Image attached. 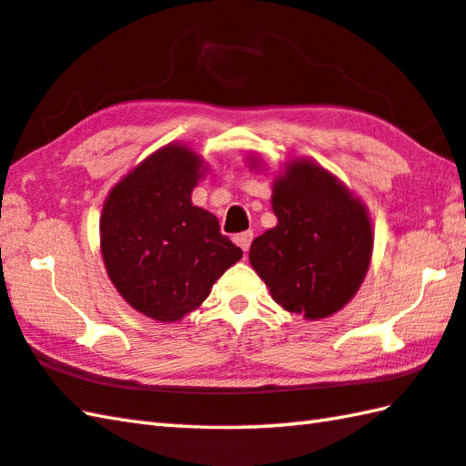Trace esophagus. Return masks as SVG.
<instances>
[{
	"label": "esophagus",
	"mask_w": 466,
	"mask_h": 466,
	"mask_svg": "<svg viewBox=\"0 0 466 466\" xmlns=\"http://www.w3.org/2000/svg\"><path fill=\"white\" fill-rule=\"evenodd\" d=\"M251 239H253V233L251 231H245V233H239L235 235V243L239 245V248L243 249V253L249 251V245H251Z\"/></svg>",
	"instance_id": "1"
}]
</instances>
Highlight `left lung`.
Masks as SVG:
<instances>
[{"instance_id": "obj_1", "label": "left lung", "mask_w": 466, "mask_h": 466, "mask_svg": "<svg viewBox=\"0 0 466 466\" xmlns=\"http://www.w3.org/2000/svg\"><path fill=\"white\" fill-rule=\"evenodd\" d=\"M248 166L259 170V157ZM278 225L256 237L249 261L284 310L329 319L353 300L373 256L370 210L345 182L294 157L271 182Z\"/></svg>"}]
</instances>
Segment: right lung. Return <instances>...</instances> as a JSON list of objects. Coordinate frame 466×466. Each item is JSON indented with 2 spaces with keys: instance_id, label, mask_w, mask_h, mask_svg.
<instances>
[{
  "instance_id": "1",
  "label": "right lung",
  "mask_w": 466,
  "mask_h": 466,
  "mask_svg": "<svg viewBox=\"0 0 466 466\" xmlns=\"http://www.w3.org/2000/svg\"><path fill=\"white\" fill-rule=\"evenodd\" d=\"M207 166L192 147L172 142L134 166L103 203L101 256L111 284L131 309L157 322H178L243 251L218 233L213 213L192 205Z\"/></svg>"
}]
</instances>
